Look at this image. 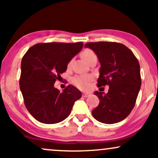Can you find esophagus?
<instances>
[{"label": "esophagus", "instance_id": "esophagus-1", "mask_svg": "<svg viewBox=\"0 0 158 158\" xmlns=\"http://www.w3.org/2000/svg\"><path fill=\"white\" fill-rule=\"evenodd\" d=\"M89 96H90V94H88V93H83L82 94L83 97H89Z\"/></svg>", "mask_w": 158, "mask_h": 158}]
</instances>
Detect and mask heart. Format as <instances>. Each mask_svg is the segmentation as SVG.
Returning a JSON list of instances; mask_svg holds the SVG:
<instances>
[{"label":"heart","instance_id":"heart-1","mask_svg":"<svg viewBox=\"0 0 158 158\" xmlns=\"http://www.w3.org/2000/svg\"><path fill=\"white\" fill-rule=\"evenodd\" d=\"M96 56L94 51L90 49H86L81 53L83 59L88 62L90 58ZM92 77L90 75H79L74 77L72 79V83L79 89L82 90H88L90 88V81Z\"/></svg>","mask_w":158,"mask_h":158}]
</instances>
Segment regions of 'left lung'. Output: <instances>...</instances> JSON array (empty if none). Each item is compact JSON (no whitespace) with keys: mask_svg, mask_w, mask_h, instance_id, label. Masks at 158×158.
Wrapping results in <instances>:
<instances>
[{"mask_svg":"<svg viewBox=\"0 0 158 158\" xmlns=\"http://www.w3.org/2000/svg\"><path fill=\"white\" fill-rule=\"evenodd\" d=\"M100 62L97 86L109 85L108 94L96 91L99 104L92 110L99 122L114 124L126 118L135 107L141 86L140 68L131 50L117 42L99 41L85 45Z\"/></svg>","mask_w":158,"mask_h":158,"instance_id":"8db88e82","label":"left lung"}]
</instances>
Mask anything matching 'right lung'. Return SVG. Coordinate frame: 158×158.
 <instances>
[{"instance_id":"obj_1","label":"right lung","mask_w":158,"mask_h":158,"mask_svg":"<svg viewBox=\"0 0 158 158\" xmlns=\"http://www.w3.org/2000/svg\"><path fill=\"white\" fill-rule=\"evenodd\" d=\"M82 47V42L39 43L23 56L20 89L27 109L36 120L45 124L61 122L81 98V92L73 85L60 92L54 84Z\"/></svg>"}]
</instances>
